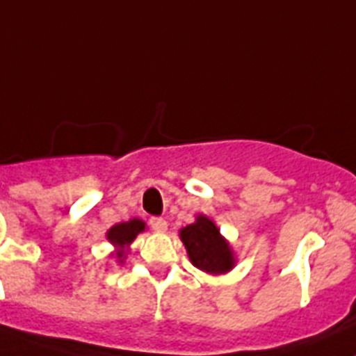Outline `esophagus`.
<instances>
[{
	"label": "esophagus",
	"instance_id": "1",
	"mask_svg": "<svg viewBox=\"0 0 356 356\" xmlns=\"http://www.w3.org/2000/svg\"><path fill=\"white\" fill-rule=\"evenodd\" d=\"M150 226L154 232H157V234H163V232H166V228H168V222H166L164 219H161V217H152Z\"/></svg>",
	"mask_w": 356,
	"mask_h": 356
}]
</instances>
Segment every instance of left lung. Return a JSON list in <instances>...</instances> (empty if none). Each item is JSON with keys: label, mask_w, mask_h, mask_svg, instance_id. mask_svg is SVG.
Listing matches in <instances>:
<instances>
[{"label": "left lung", "mask_w": 356, "mask_h": 356, "mask_svg": "<svg viewBox=\"0 0 356 356\" xmlns=\"http://www.w3.org/2000/svg\"><path fill=\"white\" fill-rule=\"evenodd\" d=\"M179 237L197 270L210 275H222L235 266V255L228 241L206 215H197L195 222L181 229Z\"/></svg>", "instance_id": "8db88e82"}]
</instances>
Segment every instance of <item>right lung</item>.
<instances>
[{
	"mask_svg": "<svg viewBox=\"0 0 356 356\" xmlns=\"http://www.w3.org/2000/svg\"><path fill=\"white\" fill-rule=\"evenodd\" d=\"M146 224L143 222L141 219H130L128 222H119L115 226L106 232V238H108L110 243L115 246V253L113 255L118 257L119 262H122L124 259V252H127V248L134 243V238L137 235L145 232Z\"/></svg>",
	"mask_w": 356,
	"mask_h": 356,
	"instance_id": "1",
	"label": "right lung"
}]
</instances>
